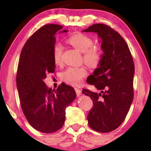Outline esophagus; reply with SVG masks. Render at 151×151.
Wrapping results in <instances>:
<instances>
[{
  "mask_svg": "<svg viewBox=\"0 0 151 151\" xmlns=\"http://www.w3.org/2000/svg\"><path fill=\"white\" fill-rule=\"evenodd\" d=\"M75 91H76V94L77 96H80L81 94V91L80 89L78 88H75Z\"/></svg>",
  "mask_w": 151,
  "mask_h": 151,
  "instance_id": "1",
  "label": "esophagus"
}]
</instances>
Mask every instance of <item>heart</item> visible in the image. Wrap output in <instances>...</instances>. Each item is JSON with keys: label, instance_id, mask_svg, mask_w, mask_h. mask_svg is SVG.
<instances>
[{"label": "heart", "instance_id": "heart-1", "mask_svg": "<svg viewBox=\"0 0 151 151\" xmlns=\"http://www.w3.org/2000/svg\"><path fill=\"white\" fill-rule=\"evenodd\" d=\"M68 42L81 52H83V60L92 68L100 65L103 58V51L100 47L94 46V40L83 33H76L68 39ZM63 47L59 42L56 43L52 48V58L55 65H60L63 63ZM85 66L66 68L60 74L61 79L66 83L73 86H79L87 75Z\"/></svg>", "mask_w": 151, "mask_h": 151}]
</instances>
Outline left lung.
Listing matches in <instances>:
<instances>
[{
	"label": "left lung",
	"mask_w": 151,
	"mask_h": 151,
	"mask_svg": "<svg viewBox=\"0 0 151 151\" xmlns=\"http://www.w3.org/2000/svg\"><path fill=\"white\" fill-rule=\"evenodd\" d=\"M83 31L96 32L104 52L99 68L86 81L101 93L83 91L93 103L87 116L88 125L97 132H109L124 121L133 100L134 61L127 42L111 27L94 24Z\"/></svg>",
	"instance_id": "left-lung-1"
}]
</instances>
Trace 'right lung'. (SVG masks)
<instances>
[{
	"label": "right lung",
	"mask_w": 151,
	"mask_h": 151,
	"mask_svg": "<svg viewBox=\"0 0 151 151\" xmlns=\"http://www.w3.org/2000/svg\"><path fill=\"white\" fill-rule=\"evenodd\" d=\"M63 28L48 24L33 33L22 48L18 65L16 81L22 112L34 129L45 133L63 127L65 109L76 96L72 86L65 84L52 90L44 82L48 74L55 70V35Z\"/></svg>",
	"instance_id": "1"
}]
</instances>
